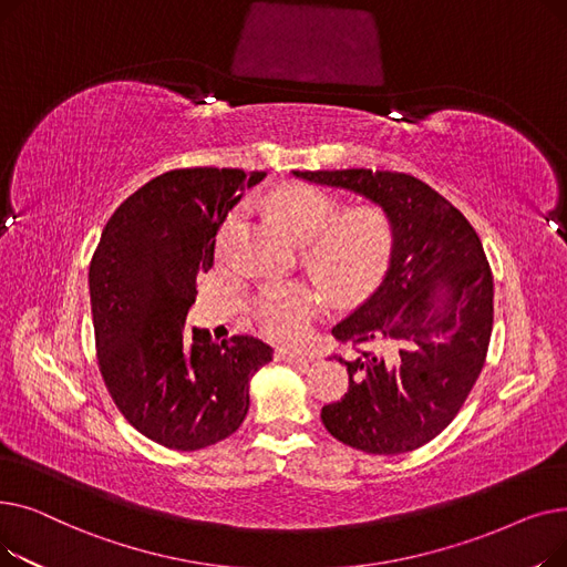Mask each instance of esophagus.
Listing matches in <instances>:
<instances>
[{
    "instance_id": "1",
    "label": "esophagus",
    "mask_w": 567,
    "mask_h": 567,
    "mask_svg": "<svg viewBox=\"0 0 567 567\" xmlns=\"http://www.w3.org/2000/svg\"><path fill=\"white\" fill-rule=\"evenodd\" d=\"M276 355H278V361H285V363H291V365H308L312 361L310 353L291 351V349H278Z\"/></svg>"
}]
</instances>
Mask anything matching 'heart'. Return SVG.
I'll return each instance as SVG.
<instances>
[{
	"label": "heart",
	"mask_w": 567,
	"mask_h": 567,
	"mask_svg": "<svg viewBox=\"0 0 567 567\" xmlns=\"http://www.w3.org/2000/svg\"><path fill=\"white\" fill-rule=\"evenodd\" d=\"M280 225L299 244H312L310 255L319 271L340 291L365 287L385 257L389 236L381 218L365 208L340 218L336 204L310 186H285L271 199ZM244 223V208L236 206L218 231V250L225 252L231 236ZM326 299L308 282H287L264 289L250 306L259 329L280 342H301L321 317Z\"/></svg>",
	"instance_id": "b5f03b06"
}]
</instances>
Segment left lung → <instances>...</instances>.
<instances>
[{
	"label": "left lung",
	"instance_id": "8db88e82",
	"mask_svg": "<svg viewBox=\"0 0 567 567\" xmlns=\"http://www.w3.org/2000/svg\"><path fill=\"white\" fill-rule=\"evenodd\" d=\"M361 195L389 220L391 259L381 285L333 336L355 355L349 391L321 409L338 441L372 455L421 449L460 413L478 381L494 323V280L462 212L402 172H293Z\"/></svg>",
	"mask_w": 567,
	"mask_h": 567
}]
</instances>
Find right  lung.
<instances>
[{
    "label": "right lung",
    "mask_w": 567,
    "mask_h": 567,
    "mask_svg": "<svg viewBox=\"0 0 567 567\" xmlns=\"http://www.w3.org/2000/svg\"><path fill=\"white\" fill-rule=\"evenodd\" d=\"M266 174L165 172L118 204L89 266L99 368L124 419L172 451H199L241 427L250 379L274 359L252 336L188 329L216 231Z\"/></svg>",
    "instance_id": "right-lung-1"
}]
</instances>
